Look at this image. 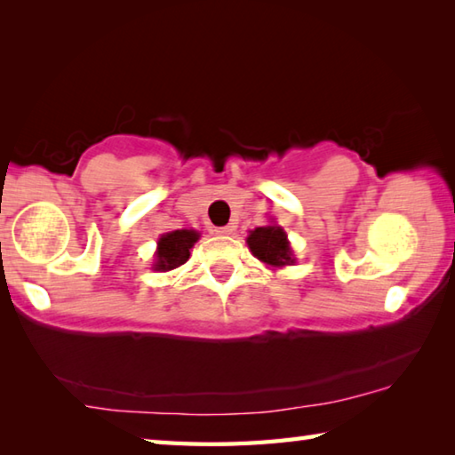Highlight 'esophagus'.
Wrapping results in <instances>:
<instances>
[{
	"mask_svg": "<svg viewBox=\"0 0 455 455\" xmlns=\"http://www.w3.org/2000/svg\"><path fill=\"white\" fill-rule=\"evenodd\" d=\"M235 230V225H227V227H214L212 228V233L214 235H220V236H225V235H230Z\"/></svg>",
	"mask_w": 455,
	"mask_h": 455,
	"instance_id": "obj_1",
	"label": "esophagus"
}]
</instances>
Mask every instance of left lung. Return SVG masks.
I'll use <instances>...</instances> for the list:
<instances>
[{
  "instance_id": "1",
  "label": "left lung",
  "mask_w": 455,
  "mask_h": 455,
  "mask_svg": "<svg viewBox=\"0 0 455 455\" xmlns=\"http://www.w3.org/2000/svg\"><path fill=\"white\" fill-rule=\"evenodd\" d=\"M246 244H249L252 255L268 267H284L295 263L287 233L276 225L257 227L255 230H251V235L246 236Z\"/></svg>"
}]
</instances>
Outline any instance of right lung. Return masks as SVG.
Returning <instances> with one entry per match:
<instances>
[{"label":"right lung","instance_id":"add662e5","mask_svg":"<svg viewBox=\"0 0 455 455\" xmlns=\"http://www.w3.org/2000/svg\"><path fill=\"white\" fill-rule=\"evenodd\" d=\"M200 233L196 230H172L158 238V249H156V263L152 265L154 271H172V268L184 265L190 257V249L198 241Z\"/></svg>","mask_w":455,"mask_h":455}]
</instances>
